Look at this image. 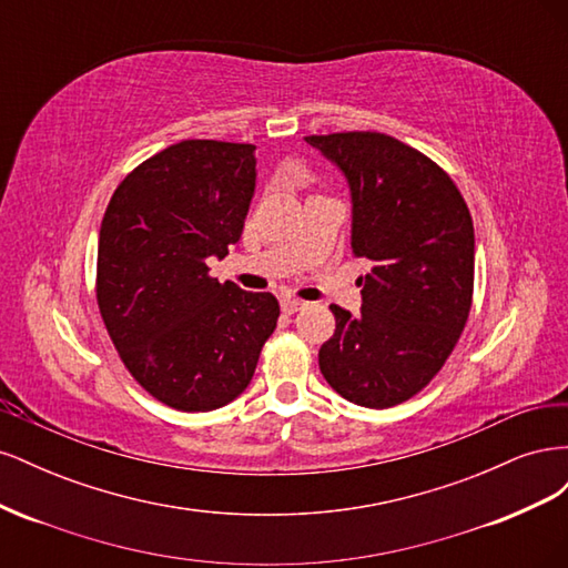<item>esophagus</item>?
<instances>
[{"instance_id":"esophagus-1","label":"esophagus","mask_w":568,"mask_h":568,"mask_svg":"<svg viewBox=\"0 0 568 568\" xmlns=\"http://www.w3.org/2000/svg\"><path fill=\"white\" fill-rule=\"evenodd\" d=\"M303 307H305V301L294 298V296H286V298L282 301V311H284L286 315H294V313L303 311Z\"/></svg>"}]
</instances>
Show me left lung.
Returning a JSON list of instances; mask_svg holds the SVG:
<instances>
[{
	"label": "left lung",
	"mask_w": 568,
	"mask_h": 568,
	"mask_svg": "<svg viewBox=\"0 0 568 568\" xmlns=\"http://www.w3.org/2000/svg\"><path fill=\"white\" fill-rule=\"evenodd\" d=\"M348 178L363 311L329 305L320 369L343 398L384 409L417 395L455 351L474 298V222L445 170L384 132L305 136Z\"/></svg>",
	"instance_id": "8db88e82"
}]
</instances>
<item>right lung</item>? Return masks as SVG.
I'll list each match as a JSON object with an SVG mask.
<instances>
[{
	"instance_id": "obj_1",
	"label": "right lung",
	"mask_w": 568,
	"mask_h": 568,
	"mask_svg": "<svg viewBox=\"0 0 568 568\" xmlns=\"http://www.w3.org/2000/svg\"><path fill=\"white\" fill-rule=\"evenodd\" d=\"M253 151L217 140L168 146L118 184L101 220V320L132 379L182 412L244 393L277 326V298L220 284L205 263L242 236Z\"/></svg>"
}]
</instances>
